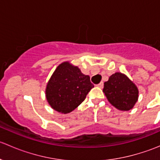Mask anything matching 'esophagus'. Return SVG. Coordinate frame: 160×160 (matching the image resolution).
<instances>
[{
  "mask_svg": "<svg viewBox=\"0 0 160 160\" xmlns=\"http://www.w3.org/2000/svg\"><path fill=\"white\" fill-rule=\"evenodd\" d=\"M98 88H102L103 87H104V83H103V82H101L100 83H98Z\"/></svg>",
  "mask_w": 160,
  "mask_h": 160,
  "instance_id": "esophagus-1",
  "label": "esophagus"
}]
</instances>
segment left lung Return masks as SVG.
Wrapping results in <instances>:
<instances>
[{
	"mask_svg": "<svg viewBox=\"0 0 160 160\" xmlns=\"http://www.w3.org/2000/svg\"><path fill=\"white\" fill-rule=\"evenodd\" d=\"M103 92L109 102L120 111H129L138 101L136 85L122 72H115L104 83Z\"/></svg>",
	"mask_w": 160,
	"mask_h": 160,
	"instance_id": "left-lung-1",
	"label": "left lung"
}]
</instances>
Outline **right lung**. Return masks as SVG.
Wrapping results in <instances>:
<instances>
[{
    "label": "right lung",
    "instance_id": "obj_1",
    "mask_svg": "<svg viewBox=\"0 0 160 160\" xmlns=\"http://www.w3.org/2000/svg\"><path fill=\"white\" fill-rule=\"evenodd\" d=\"M90 77L69 62L59 64L50 77L46 96L52 108L67 114L77 108L93 88Z\"/></svg>",
    "mask_w": 160,
    "mask_h": 160
}]
</instances>
